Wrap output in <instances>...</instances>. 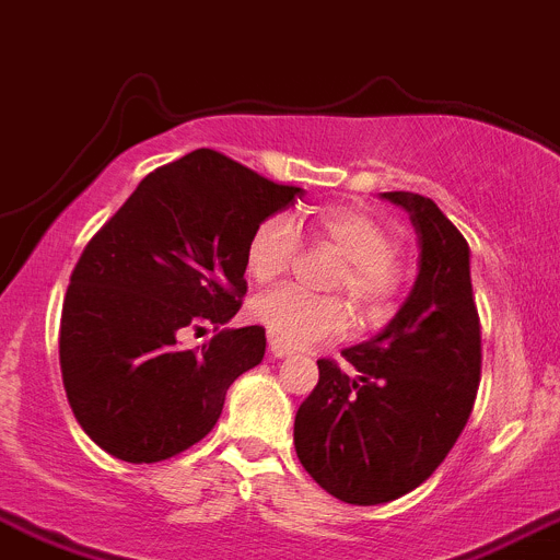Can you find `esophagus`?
<instances>
[{
	"label": "esophagus",
	"instance_id": "34e87169",
	"mask_svg": "<svg viewBox=\"0 0 560 560\" xmlns=\"http://www.w3.org/2000/svg\"><path fill=\"white\" fill-rule=\"evenodd\" d=\"M268 353H270V357H273V359H284V357H290L292 348H287L284 342H279V339L270 337V339H268Z\"/></svg>",
	"mask_w": 560,
	"mask_h": 560
}]
</instances>
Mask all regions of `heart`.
Instances as JSON below:
<instances>
[{"mask_svg": "<svg viewBox=\"0 0 560 560\" xmlns=\"http://www.w3.org/2000/svg\"><path fill=\"white\" fill-rule=\"evenodd\" d=\"M317 245L342 256L328 287L351 298L359 320L368 326L389 320L404 290V268L395 256V234L381 218L359 203H326L310 215ZM301 240L287 215L265 218L245 248V268L254 281H273L295 262ZM250 317L287 348L326 342L345 334L351 310L339 295L315 298L295 287H276L250 304Z\"/></svg>", "mask_w": 560, "mask_h": 560, "instance_id": "b5f03b06", "label": "heart"}]
</instances>
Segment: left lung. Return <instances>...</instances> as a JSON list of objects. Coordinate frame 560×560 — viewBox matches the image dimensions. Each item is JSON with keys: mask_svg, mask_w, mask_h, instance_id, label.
I'll return each instance as SVG.
<instances>
[{"mask_svg": "<svg viewBox=\"0 0 560 560\" xmlns=\"http://www.w3.org/2000/svg\"><path fill=\"white\" fill-rule=\"evenodd\" d=\"M409 212L417 279L373 339L345 348L357 375L328 359L295 415V453L342 503L378 505L428 480L456 445L480 381V323L469 245L445 212L417 192H381Z\"/></svg>", "mask_w": 560, "mask_h": 560, "instance_id": "8db88e82", "label": "left lung"}]
</instances>
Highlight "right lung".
<instances>
[{"mask_svg": "<svg viewBox=\"0 0 560 560\" xmlns=\"http://www.w3.org/2000/svg\"><path fill=\"white\" fill-rule=\"evenodd\" d=\"M212 149L145 176L85 245L60 320V370L82 431L109 456L154 464L201 442L226 389L265 357V328H223L245 295L254 229L301 198Z\"/></svg>", "mask_w": 560, "mask_h": 560, "instance_id": "obj_1", "label": "right lung"}]
</instances>
